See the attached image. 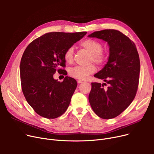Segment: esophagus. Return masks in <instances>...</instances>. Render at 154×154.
Here are the masks:
<instances>
[{
  "mask_svg": "<svg viewBox=\"0 0 154 154\" xmlns=\"http://www.w3.org/2000/svg\"><path fill=\"white\" fill-rule=\"evenodd\" d=\"M77 82H78L79 84H81V83L83 82V80H77Z\"/></svg>",
  "mask_w": 154,
  "mask_h": 154,
  "instance_id": "esophagus-1",
  "label": "esophagus"
}]
</instances>
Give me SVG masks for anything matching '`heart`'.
<instances>
[{"label":"heart","mask_w":154,"mask_h":154,"mask_svg":"<svg viewBox=\"0 0 154 154\" xmlns=\"http://www.w3.org/2000/svg\"><path fill=\"white\" fill-rule=\"evenodd\" d=\"M80 46L91 54L89 62H94L102 65L106 62L107 59V54L102 50V44L93 38H87L82 41ZM64 60L68 63H72L74 60V48L70 47L68 48L63 55ZM96 70L94 64L87 66H75L69 70V74L70 77L79 80H85L90 75L92 74Z\"/></svg>","instance_id":"obj_1"}]
</instances>
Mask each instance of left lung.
I'll return each mask as SVG.
<instances>
[{
  "mask_svg": "<svg viewBox=\"0 0 154 154\" xmlns=\"http://www.w3.org/2000/svg\"><path fill=\"white\" fill-rule=\"evenodd\" d=\"M88 37L102 39L109 46V56L104 67L94 75L109 84L92 83L88 100L97 116L104 119L115 118L134 99L139 81V55L132 40L119 30L96 31Z\"/></svg>",
  "mask_w": 154,
  "mask_h": 154,
  "instance_id": "1",
  "label": "left lung"
}]
</instances>
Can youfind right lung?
<instances>
[{"label":"right lung","mask_w":154,"mask_h":154,"mask_svg":"<svg viewBox=\"0 0 154 154\" xmlns=\"http://www.w3.org/2000/svg\"><path fill=\"white\" fill-rule=\"evenodd\" d=\"M86 32H49L33 40L24 51L20 65L22 90L28 103L39 116L55 119L67 109L77 81L66 76L62 82L53 75L65 72L63 55Z\"/></svg>","instance_id":"right-lung-1"}]
</instances>
